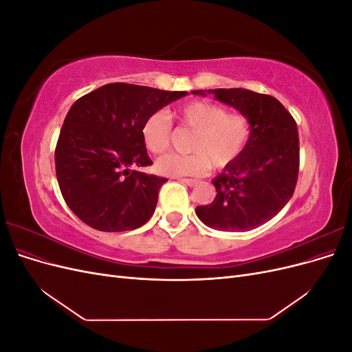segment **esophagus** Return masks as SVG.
<instances>
[{
	"instance_id": "34e87169",
	"label": "esophagus",
	"mask_w": 352,
	"mask_h": 352,
	"mask_svg": "<svg viewBox=\"0 0 352 352\" xmlns=\"http://www.w3.org/2000/svg\"><path fill=\"white\" fill-rule=\"evenodd\" d=\"M179 180L184 185H188V186H195L198 184V180H195V179H179Z\"/></svg>"
}]
</instances>
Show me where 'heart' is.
<instances>
[{
    "instance_id": "1",
    "label": "heart",
    "mask_w": 352,
    "mask_h": 352,
    "mask_svg": "<svg viewBox=\"0 0 352 352\" xmlns=\"http://www.w3.org/2000/svg\"><path fill=\"white\" fill-rule=\"evenodd\" d=\"M182 127L192 129L188 154H167L157 162L164 176H197L207 168L221 170L245 153L252 138V122L241 111H228L223 105L194 100L170 113ZM168 114L155 111L142 124V140L148 151L163 154L172 142L173 123Z\"/></svg>"
}]
</instances>
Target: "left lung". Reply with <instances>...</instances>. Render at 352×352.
<instances>
[{"label": "left lung", "mask_w": 352, "mask_h": 352, "mask_svg": "<svg viewBox=\"0 0 352 352\" xmlns=\"http://www.w3.org/2000/svg\"><path fill=\"white\" fill-rule=\"evenodd\" d=\"M206 92L247 114L252 138L236 162L212 180L217 190L214 201L198 206L195 212L212 229L247 232L274 217L294 195L300 170L296 122L272 95L242 88Z\"/></svg>", "instance_id": "left-lung-1"}]
</instances>
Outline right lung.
I'll use <instances>...</instances> for the list:
<instances>
[{"instance_id":"right-lung-1","label":"right lung","mask_w":352,"mask_h":352,"mask_svg":"<svg viewBox=\"0 0 352 352\" xmlns=\"http://www.w3.org/2000/svg\"><path fill=\"white\" fill-rule=\"evenodd\" d=\"M186 94L116 82L72 105L56 146V175L66 204L83 223L124 232L151 219L167 179L136 170L153 164L142 124Z\"/></svg>"}]
</instances>
